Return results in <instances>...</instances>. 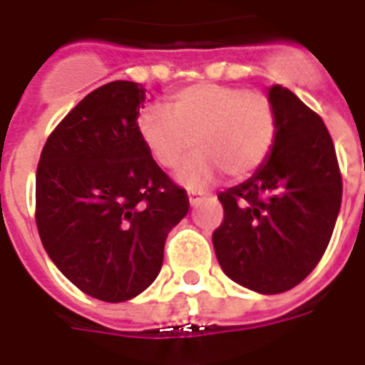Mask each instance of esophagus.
I'll return each mask as SVG.
<instances>
[{
	"label": "esophagus",
	"mask_w": 365,
	"mask_h": 365,
	"mask_svg": "<svg viewBox=\"0 0 365 365\" xmlns=\"http://www.w3.org/2000/svg\"><path fill=\"white\" fill-rule=\"evenodd\" d=\"M199 201H201V193H189V205L191 207H195Z\"/></svg>",
	"instance_id": "1"
}]
</instances>
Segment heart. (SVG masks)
Masks as SVG:
<instances>
[{
	"label": "heart",
	"instance_id": "heart-1",
	"mask_svg": "<svg viewBox=\"0 0 365 365\" xmlns=\"http://www.w3.org/2000/svg\"><path fill=\"white\" fill-rule=\"evenodd\" d=\"M139 135L160 168H178L176 182L189 189L214 183L226 172L249 178L268 160L277 116L268 97L226 83H197L178 91L166 107L149 105L138 120Z\"/></svg>",
	"mask_w": 365,
	"mask_h": 365
}]
</instances>
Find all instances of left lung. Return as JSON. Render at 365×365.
<instances>
[{
  "mask_svg": "<svg viewBox=\"0 0 365 365\" xmlns=\"http://www.w3.org/2000/svg\"><path fill=\"white\" fill-rule=\"evenodd\" d=\"M277 133L268 160L218 195L224 222L212 233L224 274L277 294L299 285L329 245L343 197L331 135L312 108L282 86L268 88Z\"/></svg>",
  "mask_w": 365,
  "mask_h": 365,
  "instance_id": "8db88e82",
  "label": "left lung"
}]
</instances>
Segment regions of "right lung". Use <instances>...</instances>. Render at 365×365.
<instances>
[{"label":"right lung","mask_w":365,"mask_h":365,"mask_svg":"<svg viewBox=\"0 0 365 365\" xmlns=\"http://www.w3.org/2000/svg\"><path fill=\"white\" fill-rule=\"evenodd\" d=\"M141 83H105L86 96L43 145L36 224L66 279L105 302H124L157 279L168 233L187 214L178 187L147 151L138 118Z\"/></svg>","instance_id":"1"}]
</instances>
